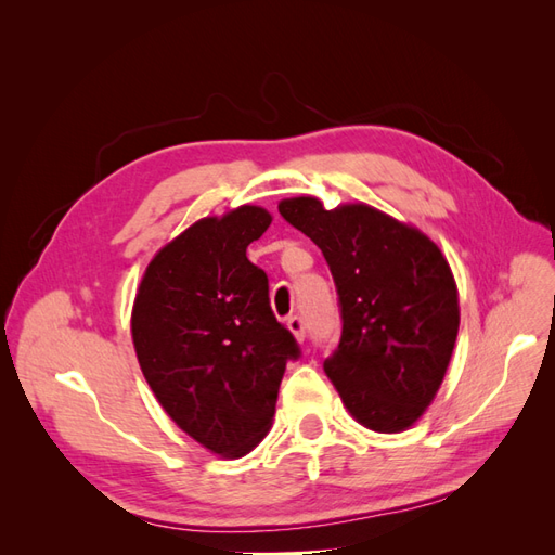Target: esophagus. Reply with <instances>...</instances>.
Masks as SVG:
<instances>
[{
	"label": "esophagus",
	"mask_w": 555,
	"mask_h": 555,
	"mask_svg": "<svg viewBox=\"0 0 555 555\" xmlns=\"http://www.w3.org/2000/svg\"><path fill=\"white\" fill-rule=\"evenodd\" d=\"M287 328L292 331V335H294V338L298 340V343H304V338H306V324H304V319H300V317H289L287 319Z\"/></svg>",
	"instance_id": "1"
}]
</instances>
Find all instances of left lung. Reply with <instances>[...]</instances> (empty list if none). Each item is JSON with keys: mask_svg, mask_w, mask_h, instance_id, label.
Instances as JSON below:
<instances>
[{"mask_svg": "<svg viewBox=\"0 0 555 555\" xmlns=\"http://www.w3.org/2000/svg\"><path fill=\"white\" fill-rule=\"evenodd\" d=\"M278 208L322 249L338 287L343 335L324 371L343 405L375 433L412 428L440 391L461 324L442 249L361 201L326 210L294 196Z\"/></svg>", "mask_w": 555, "mask_h": 555, "instance_id": "1", "label": "left lung"}]
</instances>
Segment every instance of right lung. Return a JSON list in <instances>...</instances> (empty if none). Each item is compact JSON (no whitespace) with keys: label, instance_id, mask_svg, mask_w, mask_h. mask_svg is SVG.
Wrapping results in <instances>:
<instances>
[{"label":"right lung","instance_id":"obj_1","mask_svg":"<svg viewBox=\"0 0 555 555\" xmlns=\"http://www.w3.org/2000/svg\"><path fill=\"white\" fill-rule=\"evenodd\" d=\"M271 222L249 204L194 222L150 259L131 308L133 349L157 402L222 459L266 438L284 367L298 357L266 273L247 259Z\"/></svg>","mask_w":555,"mask_h":555}]
</instances>
